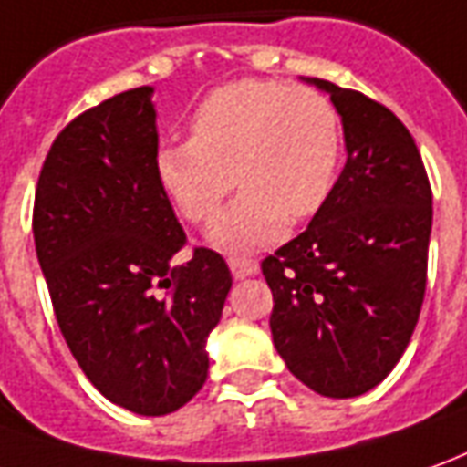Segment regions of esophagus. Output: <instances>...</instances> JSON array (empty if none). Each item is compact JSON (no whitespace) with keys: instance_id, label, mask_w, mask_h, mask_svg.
<instances>
[{"instance_id":"obj_1","label":"esophagus","mask_w":467,"mask_h":467,"mask_svg":"<svg viewBox=\"0 0 467 467\" xmlns=\"http://www.w3.org/2000/svg\"><path fill=\"white\" fill-rule=\"evenodd\" d=\"M228 266H231V275L236 279H246V276L256 275V262H249V259H241V256H231L228 259Z\"/></svg>"}]
</instances>
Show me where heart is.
Instances as JSON below:
<instances>
[{
	"label": "heart",
	"instance_id": "obj_1",
	"mask_svg": "<svg viewBox=\"0 0 467 467\" xmlns=\"http://www.w3.org/2000/svg\"><path fill=\"white\" fill-rule=\"evenodd\" d=\"M191 127L192 137L157 150L154 170L191 223H211L239 185L211 228L223 252L275 244L287 223L320 213L336 191L343 124L333 101L313 88L236 80L202 99Z\"/></svg>",
	"mask_w": 467,
	"mask_h": 467
}]
</instances>
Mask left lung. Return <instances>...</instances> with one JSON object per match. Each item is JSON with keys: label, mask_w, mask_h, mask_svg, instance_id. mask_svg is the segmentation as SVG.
<instances>
[{"label": "left lung", "mask_w": 467, "mask_h": 467, "mask_svg": "<svg viewBox=\"0 0 467 467\" xmlns=\"http://www.w3.org/2000/svg\"><path fill=\"white\" fill-rule=\"evenodd\" d=\"M343 119L346 167L300 236L262 262L276 353L323 397L381 384L410 346L427 287L432 188L410 130L387 106L313 78Z\"/></svg>", "instance_id": "obj_1"}]
</instances>
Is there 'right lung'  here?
Wrapping results in <instances>:
<instances>
[{"instance_id":"add662e5","label":"right lung","mask_w":467,"mask_h":467,"mask_svg":"<svg viewBox=\"0 0 467 467\" xmlns=\"http://www.w3.org/2000/svg\"><path fill=\"white\" fill-rule=\"evenodd\" d=\"M152 88L117 93L60 131L45 157L32 234L56 320L93 387L124 410H180L208 376L205 337L231 289L221 254L185 246L154 170Z\"/></svg>"}]
</instances>
